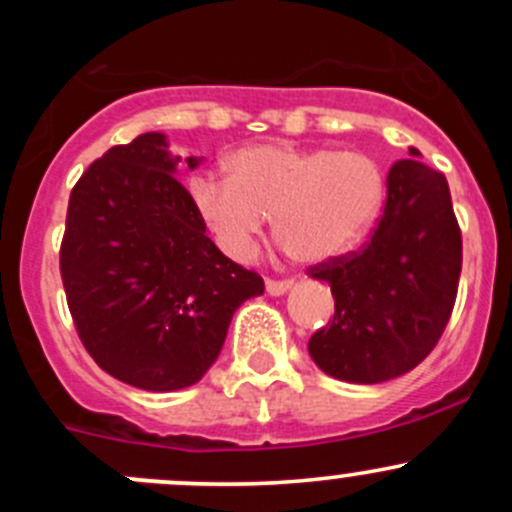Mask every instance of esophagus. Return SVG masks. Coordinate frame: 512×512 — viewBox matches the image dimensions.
<instances>
[{"mask_svg":"<svg viewBox=\"0 0 512 512\" xmlns=\"http://www.w3.org/2000/svg\"><path fill=\"white\" fill-rule=\"evenodd\" d=\"M294 282L292 280H267L265 282V287H267V292L272 294V297H280V294H285L289 287H292Z\"/></svg>","mask_w":512,"mask_h":512,"instance_id":"1","label":"esophagus"}]
</instances>
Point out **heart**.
Returning <instances> with one entry per match:
<instances>
[{"label": "heart", "mask_w": 512, "mask_h": 512, "mask_svg": "<svg viewBox=\"0 0 512 512\" xmlns=\"http://www.w3.org/2000/svg\"><path fill=\"white\" fill-rule=\"evenodd\" d=\"M230 178L200 173L190 198L227 255L245 260L267 218L304 265L349 252L379 215L384 173L364 153L327 148L250 146L227 160Z\"/></svg>", "instance_id": "1"}]
</instances>
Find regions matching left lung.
I'll use <instances>...</instances> for the list:
<instances>
[{
	"label": "left lung",
	"mask_w": 512,
	"mask_h": 512,
	"mask_svg": "<svg viewBox=\"0 0 512 512\" xmlns=\"http://www.w3.org/2000/svg\"><path fill=\"white\" fill-rule=\"evenodd\" d=\"M461 262L443 173L414 158L391 165L384 215L369 242L312 267L334 297L332 324L307 344L314 364L349 384H381L414 369L451 319Z\"/></svg>",
	"instance_id": "1"
}]
</instances>
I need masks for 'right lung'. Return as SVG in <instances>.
Listing matches in <instances>:
<instances>
[{
  "mask_svg": "<svg viewBox=\"0 0 512 512\" xmlns=\"http://www.w3.org/2000/svg\"><path fill=\"white\" fill-rule=\"evenodd\" d=\"M178 165L163 133L108 148L71 190L61 240V280L86 352L146 391L203 379L235 309L265 292L257 272L205 235Z\"/></svg>",
  "mask_w": 512,
  "mask_h": 512,
  "instance_id": "right-lung-1",
  "label": "right lung"
}]
</instances>
